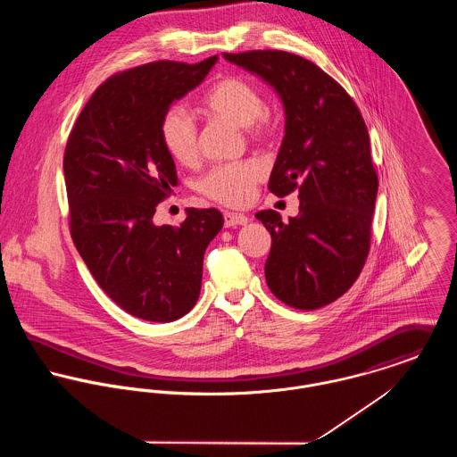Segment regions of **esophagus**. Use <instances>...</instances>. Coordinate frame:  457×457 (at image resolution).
I'll return each instance as SVG.
<instances>
[{
	"instance_id": "obj_1",
	"label": "esophagus",
	"mask_w": 457,
	"mask_h": 457,
	"mask_svg": "<svg viewBox=\"0 0 457 457\" xmlns=\"http://www.w3.org/2000/svg\"><path fill=\"white\" fill-rule=\"evenodd\" d=\"M246 223H248V216L239 212H225V227H237Z\"/></svg>"
}]
</instances>
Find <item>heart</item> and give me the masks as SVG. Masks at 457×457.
<instances>
[{
	"label": "heart",
	"mask_w": 457,
	"mask_h": 457,
	"mask_svg": "<svg viewBox=\"0 0 457 457\" xmlns=\"http://www.w3.org/2000/svg\"><path fill=\"white\" fill-rule=\"evenodd\" d=\"M204 109L211 116L230 121L248 131L253 140H262L270 131V120L265 112L261 89L243 79L227 77L220 80L204 98ZM160 137L167 153L183 165L196 160V127L192 116L181 105L170 107L160 123ZM261 165L255 162H239L214 167L198 181L204 195L225 204L245 205L252 200L253 188L262 179Z\"/></svg>",
	"instance_id": "obj_1"
}]
</instances>
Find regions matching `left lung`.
<instances>
[{
  "label": "left lung",
  "mask_w": 457,
  "mask_h": 457,
  "mask_svg": "<svg viewBox=\"0 0 457 457\" xmlns=\"http://www.w3.org/2000/svg\"><path fill=\"white\" fill-rule=\"evenodd\" d=\"M274 87L285 137L269 178L278 196L299 190V214H255L270 232V292L295 310H319L359 278L370 253L378 178L366 123L350 95L322 68L285 51L225 54Z\"/></svg>",
  "instance_id": "obj_1"
}]
</instances>
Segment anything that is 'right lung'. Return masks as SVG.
I'll return each instance as SVG.
<instances>
[{
  "label": "right lung",
  "mask_w": 457,
  "mask_h": 457,
  "mask_svg": "<svg viewBox=\"0 0 457 457\" xmlns=\"http://www.w3.org/2000/svg\"><path fill=\"white\" fill-rule=\"evenodd\" d=\"M216 62H154L112 75L66 142L73 245L102 290L147 322H174L195 306L205 248L223 227L218 209L195 207L179 227L153 223L156 205L178 185L162 118Z\"/></svg>",
  "instance_id": "right-lung-1"
}]
</instances>
